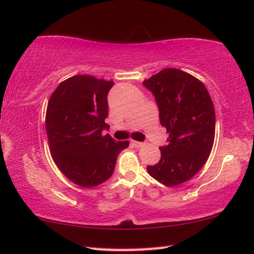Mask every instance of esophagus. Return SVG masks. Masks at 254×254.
<instances>
[{
    "instance_id": "34e87169",
    "label": "esophagus",
    "mask_w": 254,
    "mask_h": 254,
    "mask_svg": "<svg viewBox=\"0 0 254 254\" xmlns=\"http://www.w3.org/2000/svg\"><path fill=\"white\" fill-rule=\"evenodd\" d=\"M132 144H133L135 147H137V148H140V147L145 146V144H146V143H143V141H136V140H132Z\"/></svg>"
}]
</instances>
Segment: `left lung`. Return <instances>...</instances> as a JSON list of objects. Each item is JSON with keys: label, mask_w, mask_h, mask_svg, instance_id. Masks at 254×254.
Masks as SVG:
<instances>
[{"label": "left lung", "mask_w": 254, "mask_h": 254, "mask_svg": "<svg viewBox=\"0 0 254 254\" xmlns=\"http://www.w3.org/2000/svg\"><path fill=\"white\" fill-rule=\"evenodd\" d=\"M154 94L161 126L169 133L161 158L147 171L167 186L180 185L196 175L207 162L214 143L215 111L201 81L175 68L145 80Z\"/></svg>", "instance_id": "8db88e82"}]
</instances>
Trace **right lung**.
<instances>
[{"mask_svg":"<svg viewBox=\"0 0 254 254\" xmlns=\"http://www.w3.org/2000/svg\"><path fill=\"white\" fill-rule=\"evenodd\" d=\"M114 81L73 75L57 86L47 104L45 127L53 160L74 184L91 188L113 175L117 157L128 140L109 134L107 96Z\"/></svg>","mask_w":254,"mask_h":254,"instance_id":"1","label":"right lung"}]
</instances>
